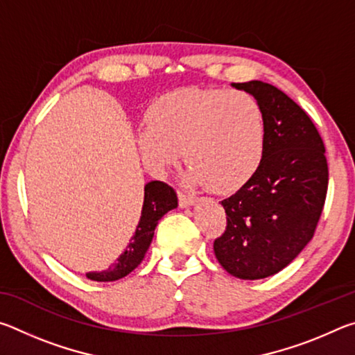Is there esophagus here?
Returning a JSON list of instances; mask_svg holds the SVG:
<instances>
[{
  "instance_id": "obj_1",
  "label": "esophagus",
  "mask_w": 355,
  "mask_h": 355,
  "mask_svg": "<svg viewBox=\"0 0 355 355\" xmlns=\"http://www.w3.org/2000/svg\"><path fill=\"white\" fill-rule=\"evenodd\" d=\"M178 202H180V207H182V208H188V207L194 205L197 199L194 196L184 194V192H178Z\"/></svg>"
}]
</instances>
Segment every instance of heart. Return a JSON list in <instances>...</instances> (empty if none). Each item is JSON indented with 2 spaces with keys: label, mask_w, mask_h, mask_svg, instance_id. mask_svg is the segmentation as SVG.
Wrapping results in <instances>:
<instances>
[{
  "label": "heart",
  "mask_w": 355,
  "mask_h": 355,
  "mask_svg": "<svg viewBox=\"0 0 355 355\" xmlns=\"http://www.w3.org/2000/svg\"><path fill=\"white\" fill-rule=\"evenodd\" d=\"M137 147L153 173L175 164L183 150L186 182L232 191L255 175L264 155V116L254 95L184 87L150 105Z\"/></svg>",
  "instance_id": "1"
}]
</instances>
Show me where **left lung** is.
Masks as SVG:
<instances>
[{"label": "left lung", "instance_id": "1", "mask_svg": "<svg viewBox=\"0 0 355 355\" xmlns=\"http://www.w3.org/2000/svg\"><path fill=\"white\" fill-rule=\"evenodd\" d=\"M232 87L261 106L264 155L255 175L220 202L227 228L214 241V255L228 274L257 280L282 271L313 238L329 169L316 127L286 94L257 80Z\"/></svg>", "mask_w": 355, "mask_h": 355}]
</instances>
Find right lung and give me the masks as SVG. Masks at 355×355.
Masks as SVG:
<instances>
[{
    "instance_id": "right-lung-1",
    "label": "right lung",
    "mask_w": 355,
    "mask_h": 355,
    "mask_svg": "<svg viewBox=\"0 0 355 355\" xmlns=\"http://www.w3.org/2000/svg\"><path fill=\"white\" fill-rule=\"evenodd\" d=\"M178 207L175 191L163 182H150L144 186V203L141 219L137 222L135 235L116 261L110 264L105 271L87 272L86 277L95 282H114L128 275L139 266L146 257V252L152 243L158 220L171 209Z\"/></svg>"
}]
</instances>
